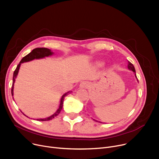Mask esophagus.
I'll list each match as a JSON object with an SVG mask.
<instances>
[{
  "mask_svg": "<svg viewBox=\"0 0 159 159\" xmlns=\"http://www.w3.org/2000/svg\"><path fill=\"white\" fill-rule=\"evenodd\" d=\"M89 83L88 82H82L80 83V88H88L89 87Z\"/></svg>",
  "mask_w": 159,
  "mask_h": 159,
  "instance_id": "1",
  "label": "esophagus"
}]
</instances>
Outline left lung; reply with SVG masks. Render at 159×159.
I'll use <instances>...</instances> for the list:
<instances>
[{"mask_svg": "<svg viewBox=\"0 0 159 159\" xmlns=\"http://www.w3.org/2000/svg\"><path fill=\"white\" fill-rule=\"evenodd\" d=\"M128 69L129 70H131V71H133V72H134L135 73H136L135 72V67H134V66H133L130 62H129L128 61ZM135 77H137V76H136V73H135ZM139 81V80H138Z\"/></svg>", "mask_w": 159, "mask_h": 159, "instance_id": "left-lung-1", "label": "left lung"}]
</instances>
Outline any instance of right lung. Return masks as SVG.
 I'll use <instances>...</instances> for the list:
<instances>
[{
	"mask_svg": "<svg viewBox=\"0 0 159 159\" xmlns=\"http://www.w3.org/2000/svg\"><path fill=\"white\" fill-rule=\"evenodd\" d=\"M52 54H53V53L51 52V50H50L49 49H48L46 48H35L34 49H33L29 54H28L27 55H26L22 58V59L20 61V63L18 64V66H16V68L15 69V70L14 71V73H13V84H12V87H11V95H12V96L13 95V86H14L15 81V78L16 77V75H17V74H18V72H19L21 63H23L24 62H28V61H32L33 59H37V58H44L45 57H48L49 55H52ZM68 93L69 92L66 93L64 95H63V96L62 97L61 100V103H60L59 107H58V109L57 110V111L53 115H52V116H49V117H47L46 119H37V120L47 121V120H52V119H54L55 116H57L58 114H59L61 110H62V106H63V101L64 99V97L67 95V94H68ZM25 116H26V115H25Z\"/></svg>",
	"mask_w": 159,
	"mask_h": 159,
	"instance_id": "1",
	"label": "right lung"
}]
</instances>
